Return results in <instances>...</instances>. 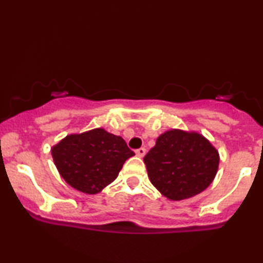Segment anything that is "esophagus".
<instances>
[{
    "label": "esophagus",
    "instance_id": "34e87169",
    "mask_svg": "<svg viewBox=\"0 0 263 263\" xmlns=\"http://www.w3.org/2000/svg\"><path fill=\"white\" fill-rule=\"evenodd\" d=\"M136 155H138L139 157H144L146 155V148L145 147H140L135 151Z\"/></svg>",
    "mask_w": 263,
    "mask_h": 263
}]
</instances>
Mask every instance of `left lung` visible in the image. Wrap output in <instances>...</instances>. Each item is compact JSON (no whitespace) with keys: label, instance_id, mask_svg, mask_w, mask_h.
<instances>
[{"label":"left lung","instance_id":"8db88e82","mask_svg":"<svg viewBox=\"0 0 263 263\" xmlns=\"http://www.w3.org/2000/svg\"><path fill=\"white\" fill-rule=\"evenodd\" d=\"M219 152L198 133L165 132L144 157L152 185L172 200L196 196L213 182Z\"/></svg>","mask_w":263,"mask_h":263}]
</instances>
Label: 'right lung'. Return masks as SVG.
<instances>
[{"label":"right lung","mask_w":263,"mask_h":263,"mask_svg":"<svg viewBox=\"0 0 263 263\" xmlns=\"http://www.w3.org/2000/svg\"><path fill=\"white\" fill-rule=\"evenodd\" d=\"M134 155L121 136L101 128L66 136L52 149L65 181L88 194L100 192L114 181L124 162Z\"/></svg>","instance_id":"obj_1"}]
</instances>
